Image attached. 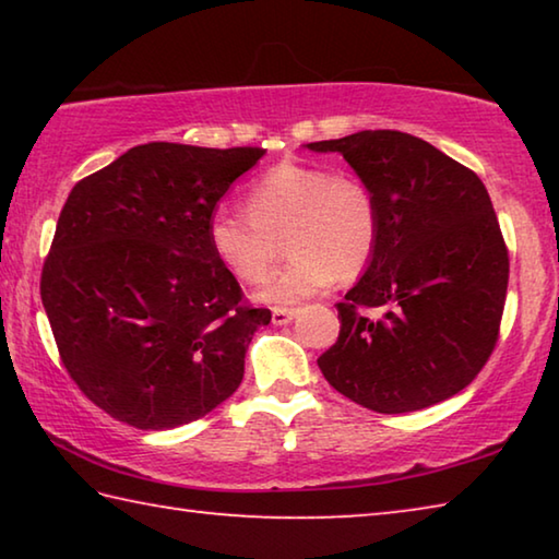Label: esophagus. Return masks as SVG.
I'll return each instance as SVG.
<instances>
[{
  "mask_svg": "<svg viewBox=\"0 0 559 559\" xmlns=\"http://www.w3.org/2000/svg\"><path fill=\"white\" fill-rule=\"evenodd\" d=\"M296 316H298L296 308H273L271 320H273V325H288Z\"/></svg>",
  "mask_w": 559,
  "mask_h": 559,
  "instance_id": "34e87169",
  "label": "esophagus"
}]
</instances>
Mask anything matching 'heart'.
<instances>
[{
    "label": "heart",
    "instance_id": "heart-1",
    "mask_svg": "<svg viewBox=\"0 0 559 559\" xmlns=\"http://www.w3.org/2000/svg\"><path fill=\"white\" fill-rule=\"evenodd\" d=\"M246 206H214L206 243L219 266L241 283L269 276L286 234L290 259L259 290L263 302H298L355 278L370 266L382 214L370 185L328 165L286 159L246 189Z\"/></svg>",
    "mask_w": 559,
    "mask_h": 559
}]
</instances>
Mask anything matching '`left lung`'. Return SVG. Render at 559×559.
<instances>
[{
  "label": "left lung",
  "instance_id": "left-lung-1",
  "mask_svg": "<svg viewBox=\"0 0 559 559\" xmlns=\"http://www.w3.org/2000/svg\"><path fill=\"white\" fill-rule=\"evenodd\" d=\"M340 153L382 214L365 276L337 302V343L320 372L380 414L427 409L468 386L498 343L508 249L488 189L473 169L400 130L310 143ZM386 307L380 321L358 313Z\"/></svg>",
  "mask_w": 559,
  "mask_h": 559
}]
</instances>
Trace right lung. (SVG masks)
<instances>
[{
  "label": "right lung",
  "instance_id": "right-lung-1",
  "mask_svg": "<svg viewBox=\"0 0 559 559\" xmlns=\"http://www.w3.org/2000/svg\"><path fill=\"white\" fill-rule=\"evenodd\" d=\"M263 155L147 143L71 189L41 302L66 372L112 419L175 429L239 390L246 349L271 310L241 306L206 222Z\"/></svg>",
  "mask_w": 559,
  "mask_h": 559
}]
</instances>
